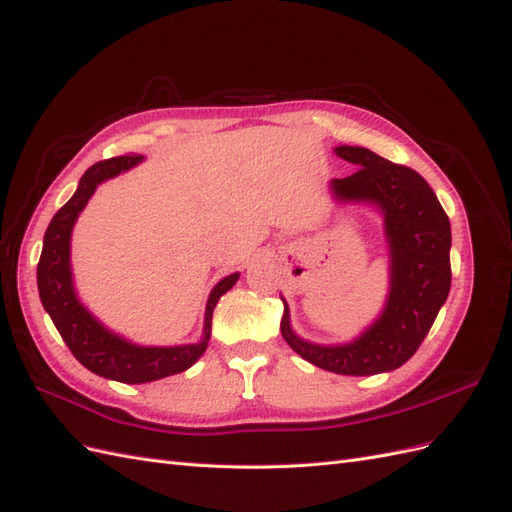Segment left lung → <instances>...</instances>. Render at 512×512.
Listing matches in <instances>:
<instances>
[{"instance_id":"left-lung-1","label":"left lung","mask_w":512,"mask_h":512,"mask_svg":"<svg viewBox=\"0 0 512 512\" xmlns=\"http://www.w3.org/2000/svg\"><path fill=\"white\" fill-rule=\"evenodd\" d=\"M335 153L359 166L331 179L337 205H365L380 213L389 252V292L380 314L348 342L316 344L294 333L284 297L282 335L312 365L342 376H374L404 365L429 333L451 290V222L429 183L412 168L365 147Z\"/></svg>"}]
</instances>
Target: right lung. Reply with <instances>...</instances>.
Segmentation results:
<instances>
[{
  "mask_svg": "<svg viewBox=\"0 0 512 512\" xmlns=\"http://www.w3.org/2000/svg\"><path fill=\"white\" fill-rule=\"evenodd\" d=\"M143 156H121L98 162L85 170L76 192L61 207L44 232L38 262V292L42 307L51 316L70 352L83 367L106 380L123 384H145L190 369L207 350L211 337V318L222 294L237 284L241 273H230L209 292L203 333L196 344L179 346H141L102 324L81 301L72 273V230L79 215L94 196L98 185L128 173L141 164Z\"/></svg>",
  "mask_w": 512,
  "mask_h": 512,
  "instance_id": "right-lung-1",
  "label": "right lung"
}]
</instances>
